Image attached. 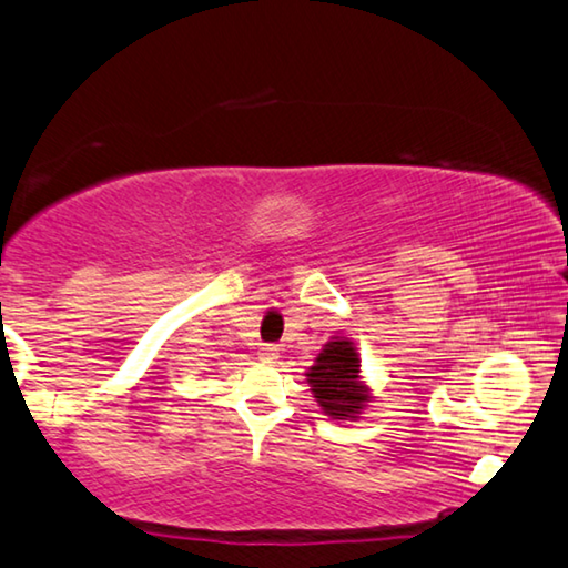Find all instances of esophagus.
Wrapping results in <instances>:
<instances>
[{
    "instance_id": "esophagus-1",
    "label": "esophagus",
    "mask_w": 568,
    "mask_h": 568,
    "mask_svg": "<svg viewBox=\"0 0 568 568\" xmlns=\"http://www.w3.org/2000/svg\"><path fill=\"white\" fill-rule=\"evenodd\" d=\"M258 357L264 363H274L276 357H278V345H274V343H261L258 345Z\"/></svg>"
}]
</instances>
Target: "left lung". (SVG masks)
Instances as JSON below:
<instances>
[{"label":"left lung","mask_w":568,"mask_h":568,"mask_svg":"<svg viewBox=\"0 0 568 568\" xmlns=\"http://www.w3.org/2000/svg\"><path fill=\"white\" fill-rule=\"evenodd\" d=\"M361 361L351 339H333L325 345L307 373L312 394L322 412L333 418H355L365 406V388L361 383Z\"/></svg>","instance_id":"8db88e82"}]
</instances>
